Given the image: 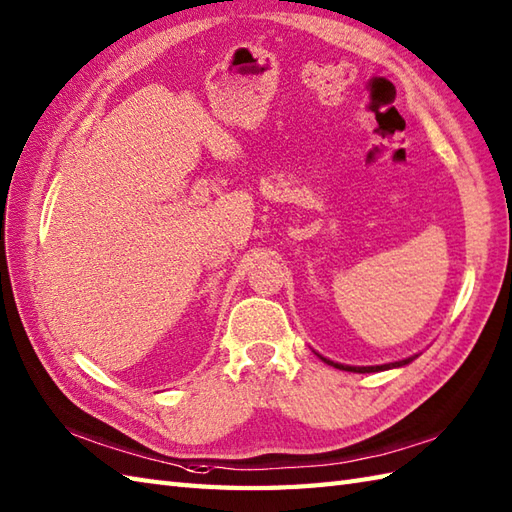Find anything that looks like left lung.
I'll use <instances>...</instances> for the list:
<instances>
[{"mask_svg":"<svg viewBox=\"0 0 512 512\" xmlns=\"http://www.w3.org/2000/svg\"><path fill=\"white\" fill-rule=\"evenodd\" d=\"M316 355H318V358L323 360V362H327L329 366L340 368V371H351V373H379V371H388V368L406 366V364H410L412 360L419 358V353H414V355H410V358H403V360H397V362H388V364H377V366H351V364H340V362H334V360H329V358H323V355H320V353H316Z\"/></svg>","mask_w":512,"mask_h":512,"instance_id":"8db88e82","label":"left lung"}]
</instances>
